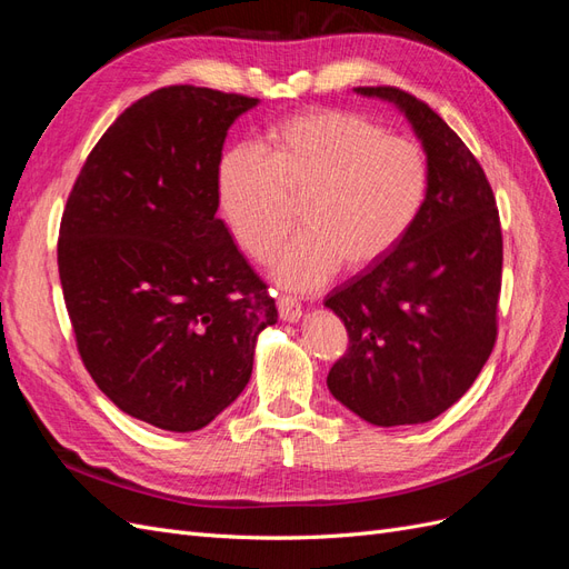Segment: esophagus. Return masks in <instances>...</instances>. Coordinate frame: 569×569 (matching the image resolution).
I'll return each mask as SVG.
<instances>
[{
    "label": "esophagus",
    "mask_w": 569,
    "mask_h": 569,
    "mask_svg": "<svg viewBox=\"0 0 569 569\" xmlns=\"http://www.w3.org/2000/svg\"><path fill=\"white\" fill-rule=\"evenodd\" d=\"M278 313L284 322H297L301 318V303L297 297H280L278 299Z\"/></svg>",
    "instance_id": "obj_1"
}]
</instances>
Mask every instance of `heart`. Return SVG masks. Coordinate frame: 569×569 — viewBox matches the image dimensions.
<instances>
[{
  "label": "heart",
  "instance_id": "obj_1",
  "mask_svg": "<svg viewBox=\"0 0 569 569\" xmlns=\"http://www.w3.org/2000/svg\"><path fill=\"white\" fill-rule=\"evenodd\" d=\"M216 199L237 244L268 261L299 201L303 228L274 258L280 284L308 291L341 268L380 263L418 226L432 170L425 149L347 109L274 120L258 149L234 144L216 163Z\"/></svg>",
  "mask_w": 569,
  "mask_h": 569
}]
</instances>
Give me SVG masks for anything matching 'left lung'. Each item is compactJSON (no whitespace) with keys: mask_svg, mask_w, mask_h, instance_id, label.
Wrapping results in <instances>:
<instances>
[{"mask_svg":"<svg viewBox=\"0 0 569 569\" xmlns=\"http://www.w3.org/2000/svg\"><path fill=\"white\" fill-rule=\"evenodd\" d=\"M399 109L429 159L418 226L325 306L349 332L327 375L332 396L377 427L429 422L472 387L496 341L503 237L485 170L425 101L399 88H356Z\"/></svg>","mask_w":569,"mask_h":569,"instance_id":"1","label":"left lung"}]
</instances>
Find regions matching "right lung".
Segmentation results:
<instances>
[{"label":"right lung","mask_w":569,"mask_h":569,"mask_svg":"<svg viewBox=\"0 0 569 569\" xmlns=\"http://www.w3.org/2000/svg\"><path fill=\"white\" fill-rule=\"evenodd\" d=\"M258 99L170 84L116 118L68 194L59 278L84 368L128 416L194 432L244 391L278 308L216 218V163Z\"/></svg>","instance_id":"right-lung-1"}]
</instances>
